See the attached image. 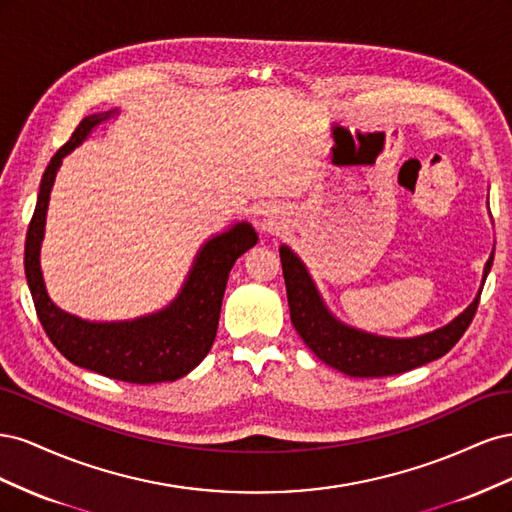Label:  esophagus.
<instances>
[{
    "instance_id": "esophagus-1",
    "label": "esophagus",
    "mask_w": 512,
    "mask_h": 512,
    "mask_svg": "<svg viewBox=\"0 0 512 512\" xmlns=\"http://www.w3.org/2000/svg\"><path fill=\"white\" fill-rule=\"evenodd\" d=\"M262 228H265V226H262Z\"/></svg>"
}]
</instances>
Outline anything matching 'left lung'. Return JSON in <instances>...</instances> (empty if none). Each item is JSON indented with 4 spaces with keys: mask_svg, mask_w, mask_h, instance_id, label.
I'll list each match as a JSON object with an SVG mask.
<instances>
[{
    "mask_svg": "<svg viewBox=\"0 0 512 512\" xmlns=\"http://www.w3.org/2000/svg\"><path fill=\"white\" fill-rule=\"evenodd\" d=\"M280 256L294 329H297L303 342L312 348L318 359L352 378H382L404 374V371L440 359L468 331L480 301L478 292V297L470 303L466 312L433 333L410 339L378 337L350 329L335 320L320 301V294L312 277L307 275L303 262L286 245L280 247ZM491 265L493 254L485 265L483 284L491 271Z\"/></svg>",
    "mask_w": 512,
    "mask_h": 512,
    "instance_id": "left-lung-1",
    "label": "left lung"
}]
</instances>
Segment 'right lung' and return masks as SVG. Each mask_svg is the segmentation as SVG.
I'll return each mask as SVG.
<instances>
[{
	"label": "right lung",
	"instance_id": "add662e5",
	"mask_svg": "<svg viewBox=\"0 0 512 512\" xmlns=\"http://www.w3.org/2000/svg\"><path fill=\"white\" fill-rule=\"evenodd\" d=\"M111 115L98 113L85 117L44 170L36 211L25 239L27 284L46 335L70 363L132 384L173 382L192 371L211 350L218 333L228 273L235 260L256 245L258 235L250 224L241 222L207 241L179 297L153 316L132 322L98 324L61 312L46 294L40 271V241L49 194L61 158L81 145L91 128Z\"/></svg>",
	"mask_w": 512,
	"mask_h": 512
}]
</instances>
